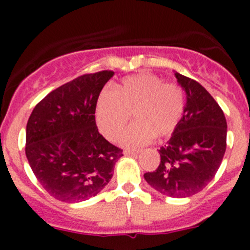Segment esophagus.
Listing matches in <instances>:
<instances>
[{"label":"esophagus","instance_id":"esophagus-1","mask_svg":"<svg viewBox=\"0 0 250 250\" xmlns=\"http://www.w3.org/2000/svg\"><path fill=\"white\" fill-rule=\"evenodd\" d=\"M125 156H135L139 153V151H132V150H125L123 151Z\"/></svg>","mask_w":250,"mask_h":250}]
</instances>
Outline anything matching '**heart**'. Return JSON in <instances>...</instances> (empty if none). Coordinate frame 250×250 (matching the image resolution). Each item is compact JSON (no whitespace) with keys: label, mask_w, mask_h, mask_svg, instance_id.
<instances>
[{"label":"heart","mask_w":250,"mask_h":250,"mask_svg":"<svg viewBox=\"0 0 250 250\" xmlns=\"http://www.w3.org/2000/svg\"><path fill=\"white\" fill-rule=\"evenodd\" d=\"M185 109V95L175 83L140 74L125 78L113 89L100 94L95 109L98 127L106 139L115 141L130 120H135L121 138L122 145L139 147L153 138L169 137L180 123Z\"/></svg>","instance_id":"b5f03b06"}]
</instances>
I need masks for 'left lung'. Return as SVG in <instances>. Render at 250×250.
I'll return each instance as SVG.
<instances>
[{
  "instance_id": "1",
  "label": "left lung",
  "mask_w": 250,
  "mask_h": 250,
  "mask_svg": "<svg viewBox=\"0 0 250 250\" xmlns=\"http://www.w3.org/2000/svg\"><path fill=\"white\" fill-rule=\"evenodd\" d=\"M174 75L186 93L183 118L167 145L158 150V168L144 178L158 192L183 198L200 192L213 180L225 155L228 125L206 88L179 72Z\"/></svg>"
}]
</instances>
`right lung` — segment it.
I'll return each instance as SVG.
<instances>
[{
    "label": "right lung",
    "instance_id": "add662e5",
    "mask_svg": "<svg viewBox=\"0 0 250 250\" xmlns=\"http://www.w3.org/2000/svg\"><path fill=\"white\" fill-rule=\"evenodd\" d=\"M113 75L105 70L60 85L35 106L27 121L25 153L30 167L42 188L62 202L97 196L123 156L95 123L98 98Z\"/></svg>",
    "mask_w": 250,
    "mask_h": 250
}]
</instances>
